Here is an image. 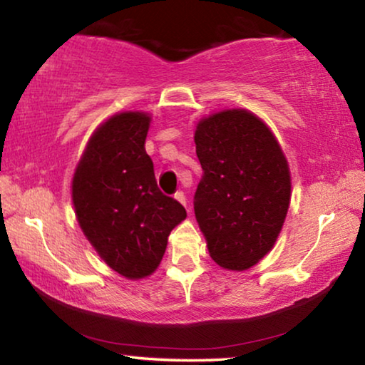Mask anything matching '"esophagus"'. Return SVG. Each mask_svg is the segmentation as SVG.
<instances>
[{"instance_id":"esophagus-1","label":"esophagus","mask_w":365,"mask_h":365,"mask_svg":"<svg viewBox=\"0 0 365 365\" xmlns=\"http://www.w3.org/2000/svg\"><path fill=\"white\" fill-rule=\"evenodd\" d=\"M175 198L183 205L185 208H187V212L190 213V207H188V203H187V197H185V193L183 192H177L175 193Z\"/></svg>"}]
</instances>
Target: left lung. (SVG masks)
<instances>
[{
  "label": "left lung",
  "mask_w": 365,
  "mask_h": 365,
  "mask_svg": "<svg viewBox=\"0 0 365 365\" xmlns=\"http://www.w3.org/2000/svg\"><path fill=\"white\" fill-rule=\"evenodd\" d=\"M203 168L195 217L225 269L255 266L273 248L291 200L289 167L273 132L245 109L205 117L195 130Z\"/></svg>",
  "instance_id": "8db88e82"
}]
</instances>
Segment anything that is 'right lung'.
<instances>
[{
	"label": "right lung",
	"mask_w": 365,
	"mask_h": 365,
	"mask_svg": "<svg viewBox=\"0 0 365 365\" xmlns=\"http://www.w3.org/2000/svg\"><path fill=\"white\" fill-rule=\"evenodd\" d=\"M148 125L143 112L112 115L92 133L73 178L79 227L101 258L129 279L157 269L168 235L187 218L157 187L145 152Z\"/></svg>",
	"instance_id": "add662e5"
}]
</instances>
